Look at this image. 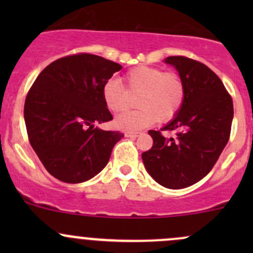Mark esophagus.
Returning <instances> with one entry per match:
<instances>
[{
  "label": "esophagus",
  "mask_w": 253,
  "mask_h": 253,
  "mask_svg": "<svg viewBox=\"0 0 253 253\" xmlns=\"http://www.w3.org/2000/svg\"><path fill=\"white\" fill-rule=\"evenodd\" d=\"M138 134H139V132H131V131L126 132V136L131 137V138H136V137H138Z\"/></svg>",
  "instance_id": "esophagus-1"
}]
</instances>
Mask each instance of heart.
Returning a JSON list of instances; mask_svg holds the SVG:
<instances>
[{
  "label": "heart",
  "mask_w": 253,
  "mask_h": 253,
  "mask_svg": "<svg viewBox=\"0 0 253 253\" xmlns=\"http://www.w3.org/2000/svg\"><path fill=\"white\" fill-rule=\"evenodd\" d=\"M124 86L116 79H109L101 89L104 104L111 112L119 114L128 108V96L137 95L138 110L125 112L116 125L127 131H138L152 126L157 120L169 122L177 116L186 99V83L176 71L152 66H138L122 77Z\"/></svg>",
  "instance_id": "1"
}]
</instances>
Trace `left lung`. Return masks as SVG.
<instances>
[{"instance_id": "left-lung-1", "label": "left lung", "mask_w": 253, "mask_h": 253, "mask_svg": "<svg viewBox=\"0 0 253 253\" xmlns=\"http://www.w3.org/2000/svg\"><path fill=\"white\" fill-rule=\"evenodd\" d=\"M186 83L182 109L160 131L150 129L153 147L142 153L144 167L159 185L185 188L213 169L230 138L234 105L220 78L205 63L186 56H170ZM163 130L174 132L167 137Z\"/></svg>"}]
</instances>
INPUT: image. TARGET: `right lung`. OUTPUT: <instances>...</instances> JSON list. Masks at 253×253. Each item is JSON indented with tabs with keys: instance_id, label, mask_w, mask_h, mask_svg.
<instances>
[{
	"instance_id": "1",
	"label": "right lung",
	"mask_w": 253,
	"mask_h": 253,
	"mask_svg": "<svg viewBox=\"0 0 253 253\" xmlns=\"http://www.w3.org/2000/svg\"><path fill=\"white\" fill-rule=\"evenodd\" d=\"M120 70L100 56L75 53L51 62L30 86L24 104L28 138L53 177L84 182L108 164L124 133L94 125L112 120L101 89Z\"/></svg>"
}]
</instances>
